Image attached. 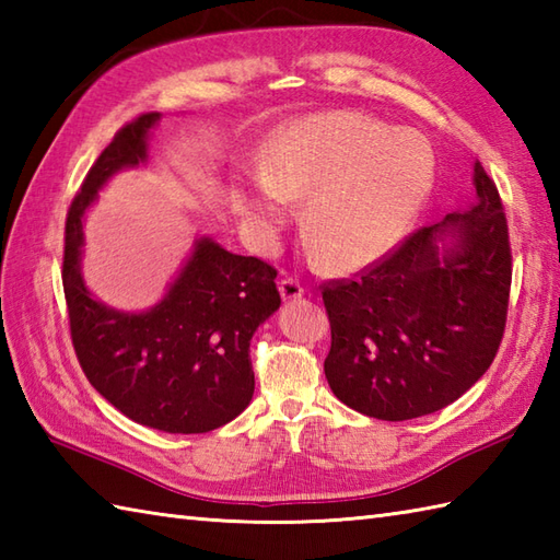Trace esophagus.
I'll list each match as a JSON object with an SVG mask.
<instances>
[{
	"label": "esophagus",
	"instance_id": "obj_1",
	"mask_svg": "<svg viewBox=\"0 0 560 560\" xmlns=\"http://www.w3.org/2000/svg\"><path fill=\"white\" fill-rule=\"evenodd\" d=\"M279 291H281V299L283 301H299V299H303L305 287H303L299 279L287 277V279L279 281Z\"/></svg>",
	"mask_w": 560,
	"mask_h": 560
}]
</instances>
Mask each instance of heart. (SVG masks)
<instances>
[{
	"label": "heart",
	"mask_w": 560,
	"mask_h": 560,
	"mask_svg": "<svg viewBox=\"0 0 560 560\" xmlns=\"http://www.w3.org/2000/svg\"><path fill=\"white\" fill-rule=\"evenodd\" d=\"M435 180L431 141L355 110L301 117L273 137L265 168L233 192L249 229L273 233L307 197L305 241L331 271L373 265L409 231Z\"/></svg>",
	"instance_id": "heart-1"
}]
</instances>
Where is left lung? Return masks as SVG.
Segmentation results:
<instances>
[{"label":"left lung","mask_w":560,"mask_h":560,"mask_svg":"<svg viewBox=\"0 0 560 560\" xmlns=\"http://www.w3.org/2000/svg\"><path fill=\"white\" fill-rule=\"evenodd\" d=\"M479 201L404 237L385 257L323 283L331 327L327 383L383 421L433 413L489 371L503 341L513 253L501 195L474 165ZM456 237L440 256L436 241Z\"/></svg>","instance_id":"obj_1"}]
</instances>
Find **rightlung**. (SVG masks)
<instances>
[{
  "mask_svg": "<svg viewBox=\"0 0 560 560\" xmlns=\"http://www.w3.org/2000/svg\"><path fill=\"white\" fill-rule=\"evenodd\" d=\"M159 113L125 122L71 199L62 283L71 347L83 375L117 411L165 433H207L241 413L255 392L249 339L281 305L277 269L201 237L165 299L117 313L81 279V219L113 173L147 159Z\"/></svg>",
  "mask_w": 560,
  "mask_h": 560,
  "instance_id": "right-lung-1",
  "label": "right lung"
}]
</instances>
